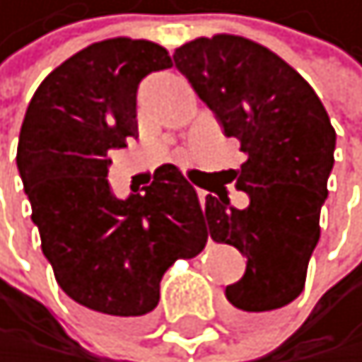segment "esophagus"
<instances>
[{
	"label": "esophagus",
	"mask_w": 362,
	"mask_h": 362,
	"mask_svg": "<svg viewBox=\"0 0 362 362\" xmlns=\"http://www.w3.org/2000/svg\"><path fill=\"white\" fill-rule=\"evenodd\" d=\"M199 202H202V206H206V202H209V192H206V190H199Z\"/></svg>",
	"instance_id": "34e87169"
}]
</instances>
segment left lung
Wrapping results in <instances>:
<instances>
[{
	"instance_id": "left-lung-1",
	"label": "left lung",
	"mask_w": 362,
	"mask_h": 362,
	"mask_svg": "<svg viewBox=\"0 0 362 362\" xmlns=\"http://www.w3.org/2000/svg\"><path fill=\"white\" fill-rule=\"evenodd\" d=\"M174 63L247 153L233 179L249 206L233 209L226 194H209L202 215L215 243L247 256L243 279L224 295L238 324H254L304 290L336 131L306 78L243 35L190 40L174 52Z\"/></svg>"
}]
</instances>
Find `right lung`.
<instances>
[{
	"instance_id": "add662e5",
	"label": "right lung",
	"mask_w": 362,
	"mask_h": 362,
	"mask_svg": "<svg viewBox=\"0 0 362 362\" xmlns=\"http://www.w3.org/2000/svg\"><path fill=\"white\" fill-rule=\"evenodd\" d=\"M168 67L172 58L156 42H95L47 74L20 129L18 170L58 286L95 315L124 324L156 308L168 267L209 240L179 168H158L145 192L127 199L106 179L108 153L138 138L140 81Z\"/></svg>"
}]
</instances>
